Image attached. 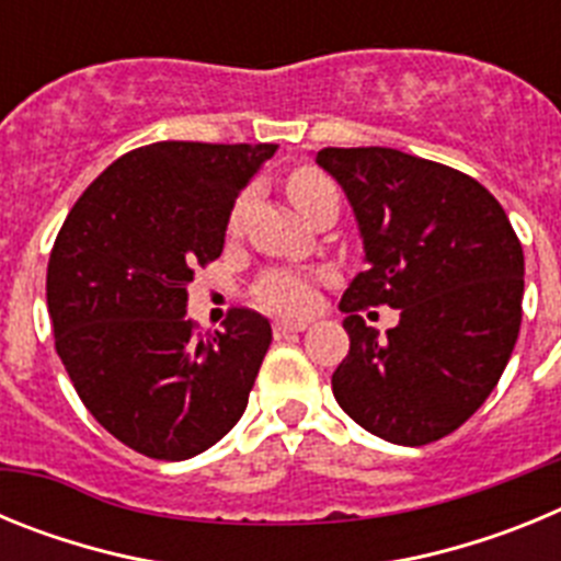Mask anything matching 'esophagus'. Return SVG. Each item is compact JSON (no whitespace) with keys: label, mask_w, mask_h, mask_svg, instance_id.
I'll use <instances>...</instances> for the list:
<instances>
[{"label":"esophagus","mask_w":561,"mask_h":561,"mask_svg":"<svg viewBox=\"0 0 561 561\" xmlns=\"http://www.w3.org/2000/svg\"><path fill=\"white\" fill-rule=\"evenodd\" d=\"M304 329H306L304 320H277V323L272 325V331H275L277 340H280V336L297 334V331H304Z\"/></svg>","instance_id":"esophagus-1"}]
</instances>
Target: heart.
<instances>
[{"label": "heart", "instance_id": "heart-1", "mask_svg": "<svg viewBox=\"0 0 561 561\" xmlns=\"http://www.w3.org/2000/svg\"><path fill=\"white\" fill-rule=\"evenodd\" d=\"M286 193H289V199L295 202L297 207L304 213H309L317 202L329 196V193H336L334 182L325 176L323 171H317V168H295L289 173V180H286ZM247 202L250 196H241V199L232 205L230 213V230H238L241 219H244L247 213ZM255 300L261 306L272 311H284V314H304L314 306V284H311L306 275H297V272H286V270H275L266 272L255 286Z\"/></svg>", "mask_w": 561, "mask_h": 561}]
</instances>
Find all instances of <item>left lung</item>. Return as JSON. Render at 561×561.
Instances as JSON below:
<instances>
[{
  "label": "left lung",
  "mask_w": 561,
  "mask_h": 561,
  "mask_svg": "<svg viewBox=\"0 0 561 561\" xmlns=\"http://www.w3.org/2000/svg\"><path fill=\"white\" fill-rule=\"evenodd\" d=\"M348 193L368 270L342 295L348 356L334 399L368 433L424 447L489 399L523 320V244L478 180L396 148H323L314 157ZM401 308L379 337L358 314Z\"/></svg>",
  "instance_id": "left-lung-1"
}]
</instances>
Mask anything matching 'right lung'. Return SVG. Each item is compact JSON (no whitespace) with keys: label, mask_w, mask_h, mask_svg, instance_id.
<instances>
[{"label":"right lung","mask_w":561,"mask_h":561,"mask_svg":"<svg viewBox=\"0 0 561 561\" xmlns=\"http://www.w3.org/2000/svg\"><path fill=\"white\" fill-rule=\"evenodd\" d=\"M277 146L165 140L114 160L72 205L47 264L56 351L87 410L128 449L187 460L244 415L272 342L232 309L193 334L187 286L225 250L241 187Z\"/></svg>","instance_id":"obj_1"}]
</instances>
